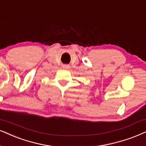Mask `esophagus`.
<instances>
[{"label":"esophagus","instance_id":"esophagus-1","mask_svg":"<svg viewBox=\"0 0 146 146\" xmlns=\"http://www.w3.org/2000/svg\"><path fill=\"white\" fill-rule=\"evenodd\" d=\"M62 68H63L64 69H68L69 68V64H63V65H62Z\"/></svg>","mask_w":146,"mask_h":146}]
</instances>
